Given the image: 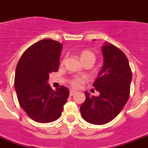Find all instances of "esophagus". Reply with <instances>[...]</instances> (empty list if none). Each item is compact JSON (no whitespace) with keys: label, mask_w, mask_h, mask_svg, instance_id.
I'll return each mask as SVG.
<instances>
[{"label":"esophagus","mask_w":148,"mask_h":148,"mask_svg":"<svg viewBox=\"0 0 148 148\" xmlns=\"http://www.w3.org/2000/svg\"><path fill=\"white\" fill-rule=\"evenodd\" d=\"M75 93H76V92L74 91V90H71V91H70V96H74V95H75Z\"/></svg>","instance_id":"obj_1"}]
</instances>
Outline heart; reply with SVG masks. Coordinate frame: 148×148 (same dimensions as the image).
<instances>
[{
    "instance_id": "heart-1",
    "label": "heart",
    "mask_w": 148,
    "mask_h": 148,
    "mask_svg": "<svg viewBox=\"0 0 148 148\" xmlns=\"http://www.w3.org/2000/svg\"><path fill=\"white\" fill-rule=\"evenodd\" d=\"M80 58L82 61V62H85L88 60H95V56L92 52L88 49H84L80 53ZM65 60H62V64L64 63ZM86 81V78L85 77H73L70 80V85L73 88H80L82 85L84 84L85 82Z\"/></svg>"
}]
</instances>
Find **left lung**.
Instances as JSON below:
<instances>
[{"mask_svg":"<svg viewBox=\"0 0 148 148\" xmlns=\"http://www.w3.org/2000/svg\"><path fill=\"white\" fill-rule=\"evenodd\" d=\"M103 65L93 86L100 93L98 97L85 92L81 105L82 118L91 124H106L117 116L130 95L132 70L127 56L112 44L102 46Z\"/></svg>","mask_w":148,"mask_h":148,"instance_id":"obj_1","label":"left lung"}]
</instances>
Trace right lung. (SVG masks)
Returning <instances> with one entry per match:
<instances>
[{"label": "right lung", "instance_id": "right-lung-1", "mask_svg": "<svg viewBox=\"0 0 148 148\" xmlns=\"http://www.w3.org/2000/svg\"><path fill=\"white\" fill-rule=\"evenodd\" d=\"M62 45L52 39H43L29 46L16 65L14 86L20 106L33 120L47 123L62 114L70 95L61 86L53 90L47 83L49 74L59 67Z\"/></svg>", "mask_w": 148, "mask_h": 148}]
</instances>
